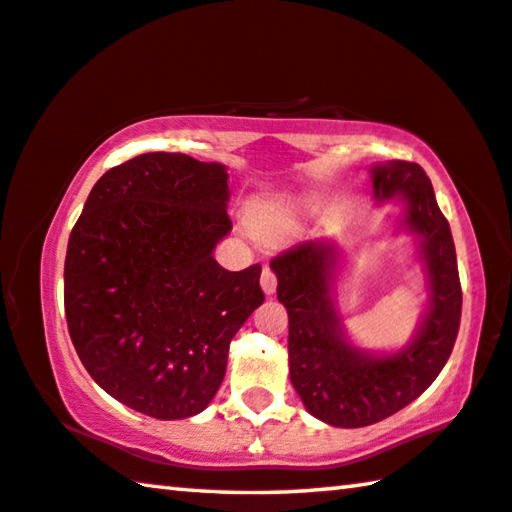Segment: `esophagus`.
I'll use <instances>...</instances> for the list:
<instances>
[{"mask_svg": "<svg viewBox=\"0 0 512 512\" xmlns=\"http://www.w3.org/2000/svg\"><path fill=\"white\" fill-rule=\"evenodd\" d=\"M275 287H278V275H275V271L271 269V266H264V271H262V289H264V294H273L275 291Z\"/></svg>", "mask_w": 512, "mask_h": 512, "instance_id": "obj_1", "label": "esophagus"}]
</instances>
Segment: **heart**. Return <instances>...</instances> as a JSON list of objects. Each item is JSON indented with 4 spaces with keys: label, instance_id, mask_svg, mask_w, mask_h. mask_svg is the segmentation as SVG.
<instances>
[{
    "label": "heart",
    "instance_id": "obj_1",
    "mask_svg": "<svg viewBox=\"0 0 512 512\" xmlns=\"http://www.w3.org/2000/svg\"><path fill=\"white\" fill-rule=\"evenodd\" d=\"M312 202H262L250 209V227L257 237L278 239L298 223V218L310 209Z\"/></svg>",
    "mask_w": 512,
    "mask_h": 512
}]
</instances>
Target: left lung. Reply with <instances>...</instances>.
I'll use <instances>...</instances> for the list:
<instances>
[{
    "label": "left lung",
    "mask_w": 512,
    "mask_h": 512,
    "mask_svg": "<svg viewBox=\"0 0 512 512\" xmlns=\"http://www.w3.org/2000/svg\"><path fill=\"white\" fill-rule=\"evenodd\" d=\"M373 191L378 200H403L405 223L424 237L433 296L410 348L371 358L346 344L330 300L335 248L328 243H296L271 259L278 298L289 314L291 383L316 419L339 428L371 426L424 394L449 360L460 328L456 246L426 170L412 161H389L373 168Z\"/></svg>",
    "instance_id": "8db88e82"
}]
</instances>
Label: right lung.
I'll return each mask as SVG.
<instances>
[{"label": "right lung", "mask_w": 512, "mask_h": 512, "mask_svg": "<svg viewBox=\"0 0 512 512\" xmlns=\"http://www.w3.org/2000/svg\"><path fill=\"white\" fill-rule=\"evenodd\" d=\"M221 164L145 152L107 170L70 232L63 303L81 364L113 399L154 419L205 410L232 337L259 305L262 266L225 271L232 230Z\"/></svg>", "instance_id": "add662e5"}]
</instances>
